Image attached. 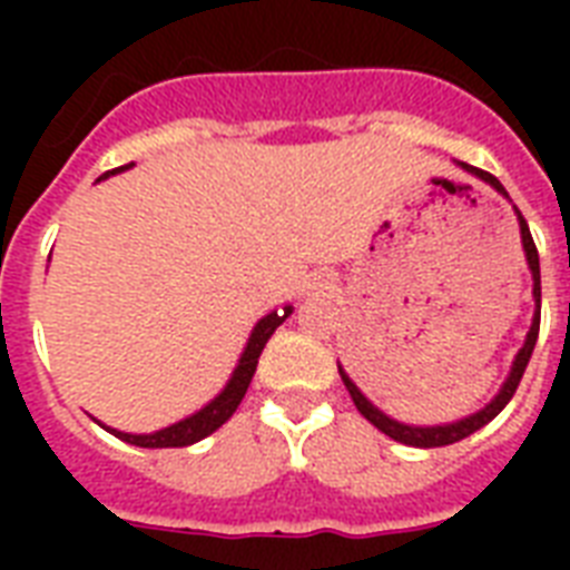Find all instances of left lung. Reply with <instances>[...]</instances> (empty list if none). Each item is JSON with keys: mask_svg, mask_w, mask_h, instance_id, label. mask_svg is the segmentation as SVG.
I'll return each instance as SVG.
<instances>
[{"mask_svg": "<svg viewBox=\"0 0 570 570\" xmlns=\"http://www.w3.org/2000/svg\"><path fill=\"white\" fill-rule=\"evenodd\" d=\"M461 168L470 174H476L479 180H485L488 186H494L500 195H505L503 183L497 180L494 174L482 171V168H473V165L461 163ZM509 197V195H505ZM518 224H521V242H523V250H527V263H530V272H532V295H535V316H532V328L530 334H527V343H523V348L518 352V357H514L512 364V373H509V379H505V384L500 387V393H497L491 402H488L482 411H476V414L464 416V420H455V423H446V425H405L399 423V420H393V416H387L384 411H379V407L370 402V399L357 390V384L352 379H348L346 373H343V366H340V379H343V384H346L348 396H352V402L357 405V411L370 420V423L379 429V432H384L387 438H393V441L399 443H407V446H420V450H432V446H450V443H459L464 441L468 434H473L476 429H482V425H488L491 420H494L500 411H503L505 405H509V399L514 396V390H518V384H521L523 379V370H527V364H530L532 357V348H535V340H539V325H541V272H539V250H535V242H532V233L530 227H527V218H523L521 213H518Z\"/></svg>", "mask_w": 570, "mask_h": 570, "instance_id": "8db88e82", "label": "left lung"}]
</instances>
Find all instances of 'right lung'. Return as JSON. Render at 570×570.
<instances>
[{"label":"right lung","instance_id":"obj_1","mask_svg":"<svg viewBox=\"0 0 570 570\" xmlns=\"http://www.w3.org/2000/svg\"><path fill=\"white\" fill-rule=\"evenodd\" d=\"M124 168H132V163L120 165V168H115V171H106L100 180H106L109 174L124 171ZM289 313H293V307L286 304L284 311L268 313V316H263V320L254 325V331H250V337H248V346H245V352H242L239 364H236V370H233L230 381H227V387H224L222 393H218V396L209 402V405H204L191 416H186V420H180V423L168 425V429H159V432H154V434H129V432H118V429H109V425H102V429L115 434V438H120V441L132 443V446H145V450H163V446H191V443L204 441L206 434H213L218 425L227 423V420L233 416V411L239 407V402H242V396H245V390H248L250 379H254V373H257V361H259V355H263V348H266L268 337L275 334L277 325H284V320L289 316Z\"/></svg>","mask_w":570,"mask_h":570}]
</instances>
